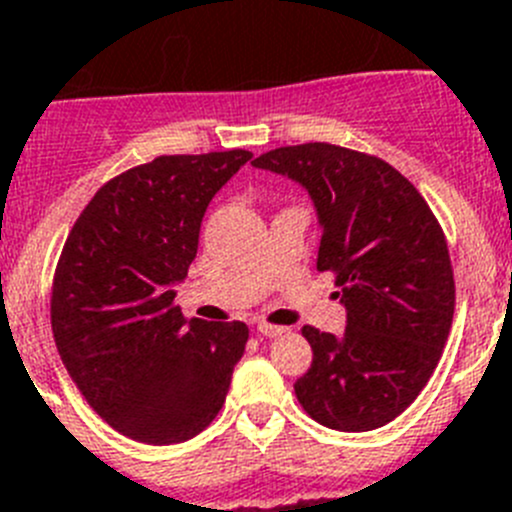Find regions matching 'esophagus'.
Returning <instances> with one entry per match:
<instances>
[{
	"mask_svg": "<svg viewBox=\"0 0 512 512\" xmlns=\"http://www.w3.org/2000/svg\"><path fill=\"white\" fill-rule=\"evenodd\" d=\"M256 330H259L261 336H266V338H277V336H284V333H287V328H282V325H271V323H259L256 325Z\"/></svg>",
	"mask_w": 512,
	"mask_h": 512,
	"instance_id": "esophagus-1",
	"label": "esophagus"
}]
</instances>
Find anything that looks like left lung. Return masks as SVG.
<instances>
[{
    "mask_svg": "<svg viewBox=\"0 0 512 512\" xmlns=\"http://www.w3.org/2000/svg\"><path fill=\"white\" fill-rule=\"evenodd\" d=\"M310 194L323 230L318 271L336 274L343 336L305 325L312 364L295 382L305 413L333 431L395 420L431 379L454 320L443 230L418 189L377 156L302 143L253 161Z\"/></svg>",
    "mask_w": 512,
    "mask_h": 512,
    "instance_id": "8db88e82",
    "label": "left lung"
}]
</instances>
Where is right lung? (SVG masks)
Listing matches in <instances>:
<instances>
[{
	"label": "right lung",
	"instance_id": "right-lung-1",
	"mask_svg": "<svg viewBox=\"0 0 512 512\" xmlns=\"http://www.w3.org/2000/svg\"><path fill=\"white\" fill-rule=\"evenodd\" d=\"M251 151L158 156L115 176L71 228L56 266L51 325L87 402L135 441L205 431L223 408L246 323L184 320L174 305L207 205Z\"/></svg>",
	"mask_w": 512,
	"mask_h": 512
}]
</instances>
